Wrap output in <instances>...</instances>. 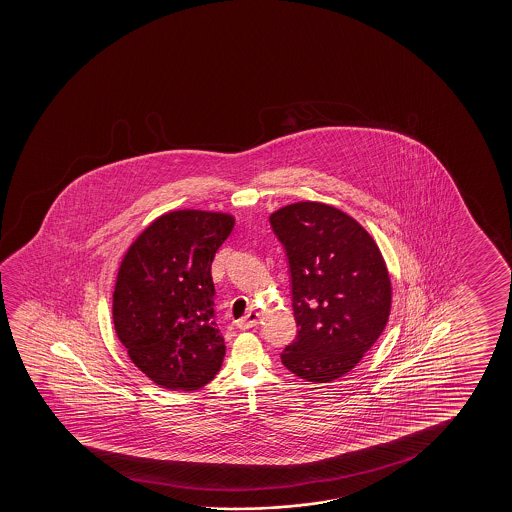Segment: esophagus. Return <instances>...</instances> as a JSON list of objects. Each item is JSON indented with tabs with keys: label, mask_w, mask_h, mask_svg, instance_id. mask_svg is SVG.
Here are the masks:
<instances>
[{
	"label": "esophagus",
	"mask_w": 512,
	"mask_h": 512,
	"mask_svg": "<svg viewBox=\"0 0 512 512\" xmlns=\"http://www.w3.org/2000/svg\"><path fill=\"white\" fill-rule=\"evenodd\" d=\"M260 322V313L257 311H250L248 315L243 316V318H239L238 322H236V327L238 329H252L255 325H259Z\"/></svg>",
	"instance_id": "obj_1"
}]
</instances>
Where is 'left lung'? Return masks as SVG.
<instances>
[{"label": "left lung", "mask_w": 512, "mask_h": 512, "mask_svg": "<svg viewBox=\"0 0 512 512\" xmlns=\"http://www.w3.org/2000/svg\"><path fill=\"white\" fill-rule=\"evenodd\" d=\"M285 248L297 337L281 362L311 383L341 378L385 330L392 285L378 245L357 220L322 203L269 217Z\"/></svg>", "instance_id": "left-lung-1"}]
</instances>
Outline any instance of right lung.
Masks as SVG:
<instances>
[{"mask_svg": "<svg viewBox=\"0 0 512 512\" xmlns=\"http://www.w3.org/2000/svg\"><path fill=\"white\" fill-rule=\"evenodd\" d=\"M234 227L213 211H171L141 232L120 264L113 325L133 364L169 390H197L224 362L211 262Z\"/></svg>", "mask_w": 512, "mask_h": 512, "instance_id": "add662e5", "label": "right lung"}]
</instances>
